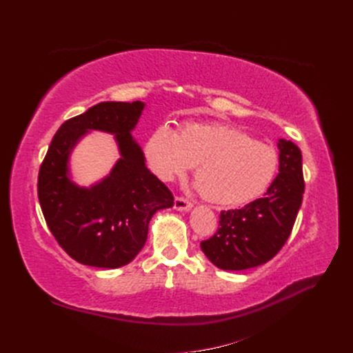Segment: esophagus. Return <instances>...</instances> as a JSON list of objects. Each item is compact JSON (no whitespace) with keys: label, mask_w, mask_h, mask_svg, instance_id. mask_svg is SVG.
<instances>
[{"label":"esophagus","mask_w":353,"mask_h":353,"mask_svg":"<svg viewBox=\"0 0 353 353\" xmlns=\"http://www.w3.org/2000/svg\"><path fill=\"white\" fill-rule=\"evenodd\" d=\"M191 208H193V203L188 201L184 197H175L174 200V209L178 212H188Z\"/></svg>","instance_id":"obj_1"}]
</instances>
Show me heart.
<instances>
[{
  "label": "heart",
  "mask_w": 353,
  "mask_h": 353,
  "mask_svg": "<svg viewBox=\"0 0 353 353\" xmlns=\"http://www.w3.org/2000/svg\"><path fill=\"white\" fill-rule=\"evenodd\" d=\"M143 153L148 169L163 183L184 176L196 165L201 196L221 206L259 199L280 166L274 147L225 123H187L178 134L157 126L147 137Z\"/></svg>",
  "instance_id": "1"
}]
</instances>
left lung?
<instances>
[{"label":"left lung","instance_id":"8db88e82","mask_svg":"<svg viewBox=\"0 0 353 353\" xmlns=\"http://www.w3.org/2000/svg\"><path fill=\"white\" fill-rule=\"evenodd\" d=\"M279 150L280 174L265 196L241 209L222 210L215 236L200 243L219 270L243 271L266 263L290 236L305 191L302 153L283 138Z\"/></svg>","mask_w":353,"mask_h":353}]
</instances>
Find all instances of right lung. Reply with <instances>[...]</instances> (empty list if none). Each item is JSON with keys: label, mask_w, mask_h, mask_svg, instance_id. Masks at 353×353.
I'll return each instance as SVG.
<instances>
[{"label": "right lung", "mask_w": 353, "mask_h": 353, "mask_svg": "<svg viewBox=\"0 0 353 353\" xmlns=\"http://www.w3.org/2000/svg\"><path fill=\"white\" fill-rule=\"evenodd\" d=\"M143 101H103L63 123L39 169L38 199L52 236L72 259L95 268H121L140 253L148 223L174 206L168 187L145 166L132 131ZM91 130L115 135L121 157L111 174L90 188L70 178L72 148Z\"/></svg>", "instance_id": "obj_1"}]
</instances>
